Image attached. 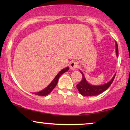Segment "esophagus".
I'll list each match as a JSON object with an SVG mask.
<instances>
[{
  "label": "esophagus",
  "mask_w": 130,
  "mask_h": 130,
  "mask_svg": "<svg viewBox=\"0 0 130 130\" xmlns=\"http://www.w3.org/2000/svg\"><path fill=\"white\" fill-rule=\"evenodd\" d=\"M78 66H79V64H78L77 62L75 61H72L70 64V68L72 70H75L76 69H77L78 67Z\"/></svg>",
  "instance_id": "esophagus-1"
}]
</instances>
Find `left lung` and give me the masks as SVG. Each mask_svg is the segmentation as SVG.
<instances>
[{
  "label": "left lung",
  "mask_w": 130,
  "mask_h": 130,
  "mask_svg": "<svg viewBox=\"0 0 130 130\" xmlns=\"http://www.w3.org/2000/svg\"><path fill=\"white\" fill-rule=\"evenodd\" d=\"M116 54L118 56V44L116 42ZM80 73L82 74V79L80 82L77 85V89L79 90L80 93L82 95L85 96H96L99 94L102 93L105 90H106L109 87L111 86L112 83L113 82L114 78L115 77V74L113 76L112 79L109 82L101 86H93L87 82L85 79V77L83 73L82 72Z\"/></svg>",
  "instance_id": "obj_1"
}]
</instances>
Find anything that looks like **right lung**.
I'll list each match as a JSON object with an SVG mask.
<instances>
[{
    "instance_id": "add662e5",
    "label": "right lung",
    "mask_w": 130,
    "mask_h": 130,
    "mask_svg": "<svg viewBox=\"0 0 130 130\" xmlns=\"http://www.w3.org/2000/svg\"><path fill=\"white\" fill-rule=\"evenodd\" d=\"M69 67H66V69L60 71V72L57 74V75L56 76V77L54 78V80L51 82L50 84L45 89L41 90V92H37V93H34L35 95H39V96H46L48 94H49L53 89H54V88L56 87L57 84L58 79H59L60 76H61L62 74H63L64 73L66 72L67 70H69Z\"/></svg>"
}]
</instances>
